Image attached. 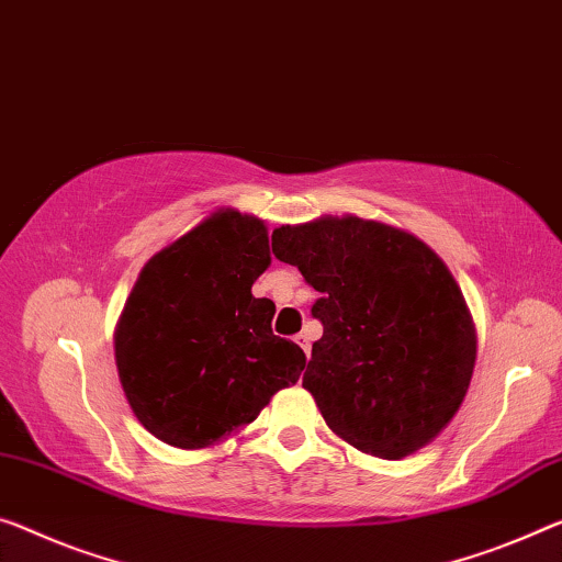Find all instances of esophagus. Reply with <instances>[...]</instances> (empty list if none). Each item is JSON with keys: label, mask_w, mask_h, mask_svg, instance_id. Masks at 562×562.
Returning <instances> with one entry per match:
<instances>
[{"label": "esophagus", "mask_w": 562, "mask_h": 562, "mask_svg": "<svg viewBox=\"0 0 562 562\" xmlns=\"http://www.w3.org/2000/svg\"><path fill=\"white\" fill-rule=\"evenodd\" d=\"M296 344L301 349L306 351V357H308V351H311V334L308 331H301V334H296Z\"/></svg>", "instance_id": "esophagus-1"}]
</instances>
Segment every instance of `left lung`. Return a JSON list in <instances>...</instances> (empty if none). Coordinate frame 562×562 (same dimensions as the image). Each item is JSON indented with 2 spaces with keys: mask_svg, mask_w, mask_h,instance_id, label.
Masks as SVG:
<instances>
[{
  "mask_svg": "<svg viewBox=\"0 0 562 562\" xmlns=\"http://www.w3.org/2000/svg\"><path fill=\"white\" fill-rule=\"evenodd\" d=\"M322 296L304 390L357 450L400 460L429 445L468 394L477 336L452 273L412 233L326 215L271 236Z\"/></svg>",
  "mask_w": 562,
  "mask_h": 562,
  "instance_id": "left-lung-1",
  "label": "left lung"
}]
</instances>
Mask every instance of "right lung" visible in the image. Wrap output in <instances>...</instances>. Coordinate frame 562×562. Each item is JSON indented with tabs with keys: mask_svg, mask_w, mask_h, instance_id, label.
Returning a JSON list of instances; mask_svg holds the SVG:
<instances>
[{
	"mask_svg": "<svg viewBox=\"0 0 562 562\" xmlns=\"http://www.w3.org/2000/svg\"><path fill=\"white\" fill-rule=\"evenodd\" d=\"M271 263L263 221L221 209L143 266L115 329L120 384L140 425L201 450L251 425L306 367L271 331L254 281Z\"/></svg>",
	"mask_w": 562,
	"mask_h": 562,
	"instance_id": "add662e5",
	"label": "right lung"
}]
</instances>
